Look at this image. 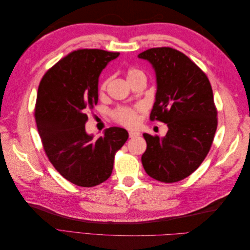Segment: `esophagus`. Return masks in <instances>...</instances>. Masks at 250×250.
<instances>
[{"mask_svg": "<svg viewBox=\"0 0 250 250\" xmlns=\"http://www.w3.org/2000/svg\"><path fill=\"white\" fill-rule=\"evenodd\" d=\"M140 132L137 130H129V138H135V137H139Z\"/></svg>", "mask_w": 250, "mask_h": 250, "instance_id": "1", "label": "esophagus"}]
</instances>
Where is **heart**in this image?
Returning a JSON list of instances; mask_svg holds the SVG:
<instances>
[{"label":"heart","instance_id":"heart-1","mask_svg":"<svg viewBox=\"0 0 250 250\" xmlns=\"http://www.w3.org/2000/svg\"><path fill=\"white\" fill-rule=\"evenodd\" d=\"M140 75H144L142 71L138 69H130L128 71L127 74V79H131L133 77L140 76ZM107 84V81H105L102 84V89H105ZM140 107H121L115 112V119L117 120V122L120 124H122L124 126L128 127H133L139 123V115L138 112L140 111Z\"/></svg>","mask_w":250,"mask_h":250}]
</instances>
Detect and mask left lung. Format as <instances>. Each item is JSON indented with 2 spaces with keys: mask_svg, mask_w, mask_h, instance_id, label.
<instances>
[{
  "mask_svg": "<svg viewBox=\"0 0 250 250\" xmlns=\"http://www.w3.org/2000/svg\"><path fill=\"white\" fill-rule=\"evenodd\" d=\"M152 65L156 94L151 120L168 126L163 138L144 133L142 164L150 177L176 183L197 169L208 155L217 129L210 83L192 60L172 48H152L138 55Z\"/></svg>",
  "mask_w": 250,
  "mask_h": 250,
  "instance_id": "left-lung-1",
  "label": "left lung"
}]
</instances>
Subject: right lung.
Instances as JSON below:
<instances>
[{
	"label": "right lung",
	"instance_id": "add662e5",
	"mask_svg": "<svg viewBox=\"0 0 250 250\" xmlns=\"http://www.w3.org/2000/svg\"><path fill=\"white\" fill-rule=\"evenodd\" d=\"M119 55L98 49L74 51L40 83L34 115L43 149L54 168L79 187L108 179L115 154L128 139L120 127L107 128L97 139L85 130L86 112L98 103L100 74Z\"/></svg>",
	"mask_w": 250,
	"mask_h": 250
}]
</instances>
